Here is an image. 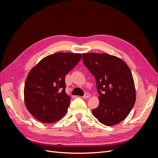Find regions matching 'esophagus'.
Wrapping results in <instances>:
<instances>
[{
    "mask_svg": "<svg viewBox=\"0 0 158 158\" xmlns=\"http://www.w3.org/2000/svg\"><path fill=\"white\" fill-rule=\"evenodd\" d=\"M90 97V94H89V93H85L84 95V96H83V98H84V99H88V98H89Z\"/></svg>",
    "mask_w": 158,
    "mask_h": 158,
    "instance_id": "1",
    "label": "esophagus"
}]
</instances>
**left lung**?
Listing matches in <instances>:
<instances>
[{
    "mask_svg": "<svg viewBox=\"0 0 158 158\" xmlns=\"http://www.w3.org/2000/svg\"><path fill=\"white\" fill-rule=\"evenodd\" d=\"M82 59L95 77L99 95L94 116L106 126L117 125L128 115L136 101L130 69L121 59L106 53H84Z\"/></svg>",
    "mask_w": 158,
    "mask_h": 158,
    "instance_id": "8db88e82",
    "label": "left lung"
}]
</instances>
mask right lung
I'll return each instance as SVG.
<instances>
[{"instance_id":"right-lung-1","label":"right lung","mask_w":158,"mask_h":158,"mask_svg":"<svg viewBox=\"0 0 158 158\" xmlns=\"http://www.w3.org/2000/svg\"><path fill=\"white\" fill-rule=\"evenodd\" d=\"M81 59V54L56 52L43 59L28 74L24 102L38 121L54 123L66 114L70 98L65 92L64 78Z\"/></svg>"}]
</instances>
